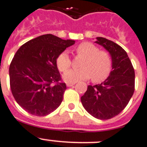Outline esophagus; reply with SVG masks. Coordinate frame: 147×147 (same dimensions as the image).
<instances>
[{
	"label": "esophagus",
	"mask_w": 147,
	"mask_h": 147,
	"mask_svg": "<svg viewBox=\"0 0 147 147\" xmlns=\"http://www.w3.org/2000/svg\"><path fill=\"white\" fill-rule=\"evenodd\" d=\"M74 84H75L74 83H67L66 85L67 87H72V86H74Z\"/></svg>",
	"instance_id": "obj_1"
}]
</instances>
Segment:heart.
Instances as JSON below:
<instances>
[{"instance_id": "b5f03b06", "label": "heart", "mask_w": 147, "mask_h": 147, "mask_svg": "<svg viewBox=\"0 0 147 147\" xmlns=\"http://www.w3.org/2000/svg\"><path fill=\"white\" fill-rule=\"evenodd\" d=\"M78 55L83 57L80 68L65 71L63 78L67 83H76L92 77L95 82L104 80L109 75L112 66L110 55L106 51L99 50L96 46L90 42H83L76 48ZM71 61L67 52H63L57 58V65L60 71H66Z\"/></svg>"}]
</instances>
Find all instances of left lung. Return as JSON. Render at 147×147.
Returning <instances> with one entry per match:
<instances>
[{"mask_svg":"<svg viewBox=\"0 0 147 147\" xmlns=\"http://www.w3.org/2000/svg\"><path fill=\"white\" fill-rule=\"evenodd\" d=\"M95 43L109 53L112 71L101 84L89 85L81 101L92 117L109 119L119 114L130 101L135 88V72L127 52L120 46L103 37H97Z\"/></svg>","mask_w":147,"mask_h":147,"instance_id":"1","label":"left lung"}]
</instances>
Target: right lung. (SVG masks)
<instances>
[{
    "label": "right lung",
    "instance_id": "right-lung-1",
    "mask_svg": "<svg viewBox=\"0 0 147 147\" xmlns=\"http://www.w3.org/2000/svg\"><path fill=\"white\" fill-rule=\"evenodd\" d=\"M74 44V40L46 34L30 40L17 50L9 66L10 87L23 109L41 117L61 104L66 85L60 82L57 58Z\"/></svg>",
    "mask_w": 147,
    "mask_h": 147
}]
</instances>
